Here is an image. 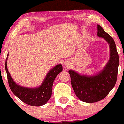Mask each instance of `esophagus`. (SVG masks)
Segmentation results:
<instances>
[{
  "instance_id": "1",
  "label": "esophagus",
  "mask_w": 124,
  "mask_h": 124,
  "mask_svg": "<svg viewBox=\"0 0 124 124\" xmlns=\"http://www.w3.org/2000/svg\"><path fill=\"white\" fill-rule=\"evenodd\" d=\"M64 66H66V67H69L70 66V62L69 61H66V62H64Z\"/></svg>"
}]
</instances>
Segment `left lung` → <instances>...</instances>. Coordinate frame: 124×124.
Here are the masks:
<instances>
[{
	"label": "left lung",
	"mask_w": 124,
	"mask_h": 124,
	"mask_svg": "<svg viewBox=\"0 0 124 124\" xmlns=\"http://www.w3.org/2000/svg\"><path fill=\"white\" fill-rule=\"evenodd\" d=\"M97 30L98 36L103 38L110 48L109 60L103 69L91 76L81 75L73 70L69 71L75 94L85 103H95L104 99L115 85L118 76L119 58L114 40L100 25Z\"/></svg>",
	"instance_id": "obj_1"
}]
</instances>
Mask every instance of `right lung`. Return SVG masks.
Wrapping results in <instances>:
<instances>
[{
	"label": "right lung",
	"mask_w": 124,
	"mask_h": 124,
	"mask_svg": "<svg viewBox=\"0 0 124 124\" xmlns=\"http://www.w3.org/2000/svg\"><path fill=\"white\" fill-rule=\"evenodd\" d=\"M8 56L5 62V70L7 73L9 85L14 94L29 105L40 106L45 104L51 96L52 88L55 79L62 70V65L61 64L56 65L48 71L42 84L38 87H24L16 84L11 77L7 67Z\"/></svg>",
	"instance_id": "right-lung-1"
}]
</instances>
